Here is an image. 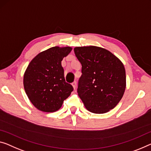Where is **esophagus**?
Masks as SVG:
<instances>
[{
	"label": "esophagus",
	"mask_w": 151,
	"mask_h": 151,
	"mask_svg": "<svg viewBox=\"0 0 151 151\" xmlns=\"http://www.w3.org/2000/svg\"><path fill=\"white\" fill-rule=\"evenodd\" d=\"M72 86H73V89L75 90V89L76 88V86H77V82H73L72 83Z\"/></svg>",
	"instance_id": "obj_1"
}]
</instances>
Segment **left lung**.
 I'll list each match as a JSON object with an SVG mask.
<instances>
[{
  "instance_id": "obj_1",
  "label": "left lung",
  "mask_w": 151,
  "mask_h": 151,
  "mask_svg": "<svg viewBox=\"0 0 151 151\" xmlns=\"http://www.w3.org/2000/svg\"><path fill=\"white\" fill-rule=\"evenodd\" d=\"M82 64L78 93L90 112L101 114L113 109L121 101L126 86L122 62L105 48L90 46L76 47Z\"/></svg>"
}]
</instances>
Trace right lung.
<instances>
[{"mask_svg":"<svg viewBox=\"0 0 151 151\" xmlns=\"http://www.w3.org/2000/svg\"><path fill=\"white\" fill-rule=\"evenodd\" d=\"M72 48L54 46L32 60L25 71L24 86L29 101L38 109L55 112L61 107L73 88L65 82L61 61Z\"/></svg>","mask_w":151,"mask_h":151,"instance_id":"add662e5","label":"right lung"}]
</instances>
